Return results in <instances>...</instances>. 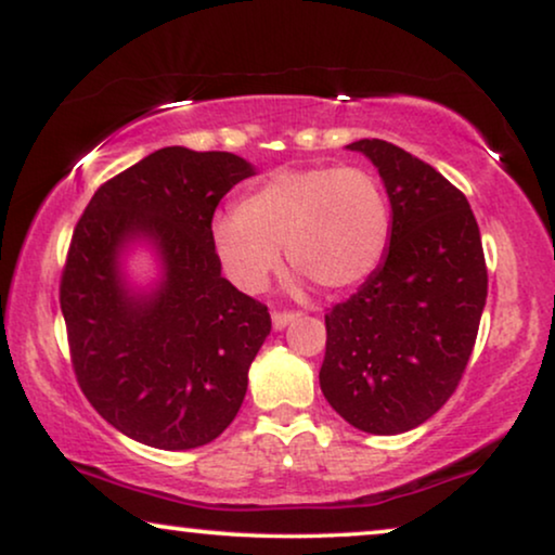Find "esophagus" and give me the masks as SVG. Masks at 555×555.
Returning <instances> with one entry per match:
<instances>
[{
    "instance_id": "obj_1",
    "label": "esophagus",
    "mask_w": 555,
    "mask_h": 555,
    "mask_svg": "<svg viewBox=\"0 0 555 555\" xmlns=\"http://www.w3.org/2000/svg\"><path fill=\"white\" fill-rule=\"evenodd\" d=\"M295 318H298V313H272V328L283 331L295 321Z\"/></svg>"
}]
</instances>
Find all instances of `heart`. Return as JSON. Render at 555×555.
I'll use <instances>...</instances> for the list:
<instances>
[{
    "mask_svg": "<svg viewBox=\"0 0 555 555\" xmlns=\"http://www.w3.org/2000/svg\"><path fill=\"white\" fill-rule=\"evenodd\" d=\"M391 240V211L374 173L359 166H306L264 177L237 215L211 224V245L240 291L260 293L280 268L323 291H346L382 264Z\"/></svg>",
    "mask_w": 555,
    "mask_h": 555,
    "instance_id": "heart-1",
    "label": "heart"
}]
</instances>
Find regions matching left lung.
<instances>
[{
    "mask_svg": "<svg viewBox=\"0 0 555 555\" xmlns=\"http://www.w3.org/2000/svg\"><path fill=\"white\" fill-rule=\"evenodd\" d=\"M378 169L391 240L359 293L325 315L321 391L369 435H401L457 389L488 298L480 227L460 189L378 139L348 143Z\"/></svg>",
    "mask_w": 555,
    "mask_h": 555,
    "instance_id": "obj_1",
    "label": "left lung"
}]
</instances>
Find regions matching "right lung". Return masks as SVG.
Segmentation results:
<instances>
[{"label": "right lung", "mask_w": 555, "mask_h": 555, "mask_svg": "<svg viewBox=\"0 0 555 555\" xmlns=\"http://www.w3.org/2000/svg\"><path fill=\"white\" fill-rule=\"evenodd\" d=\"M255 166L166 146L93 194L60 283L75 376L95 412L135 442L194 450L230 427L270 336L262 302L222 278L211 217ZM149 248L157 275L135 281Z\"/></svg>", "instance_id": "right-lung-1"}]
</instances>
